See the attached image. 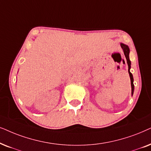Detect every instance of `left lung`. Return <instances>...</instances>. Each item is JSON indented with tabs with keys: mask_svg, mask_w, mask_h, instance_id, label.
Listing matches in <instances>:
<instances>
[{
	"mask_svg": "<svg viewBox=\"0 0 151 151\" xmlns=\"http://www.w3.org/2000/svg\"><path fill=\"white\" fill-rule=\"evenodd\" d=\"M120 45H121L122 50H123L124 55H125L126 61H127L128 65V73H129L130 78V82H131V89H132L131 90V94H132H132H133V92H134V84H133V81H134L133 77H132V74L131 72H130V67H131V66H130V65H131V62H130V59H129L130 49H129V47H128L127 45H126V44H124V43H120Z\"/></svg>",
	"mask_w": 151,
	"mask_h": 151,
	"instance_id": "obj_1",
	"label": "left lung"
}]
</instances>
